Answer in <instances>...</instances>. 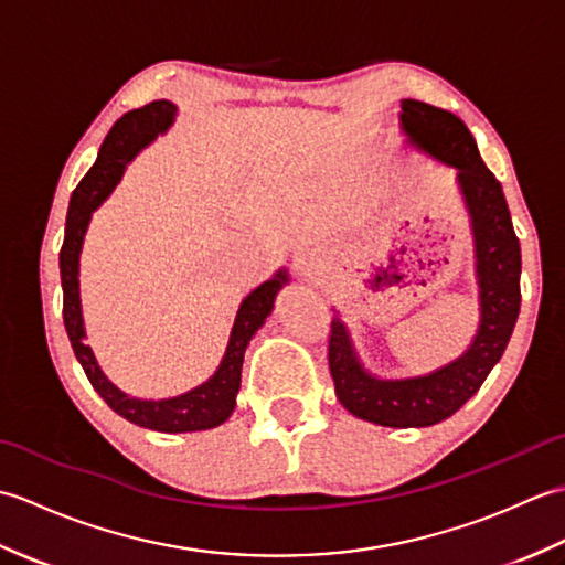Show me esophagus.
Masks as SVG:
<instances>
[{
  "mask_svg": "<svg viewBox=\"0 0 565 565\" xmlns=\"http://www.w3.org/2000/svg\"><path fill=\"white\" fill-rule=\"evenodd\" d=\"M298 267L301 269L313 267V255H310V252H301V255H298Z\"/></svg>",
  "mask_w": 565,
  "mask_h": 565,
  "instance_id": "34e87169",
  "label": "esophagus"
}]
</instances>
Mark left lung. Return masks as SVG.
Instances as JSON below:
<instances>
[{
	"mask_svg": "<svg viewBox=\"0 0 565 565\" xmlns=\"http://www.w3.org/2000/svg\"><path fill=\"white\" fill-rule=\"evenodd\" d=\"M401 109V124L413 146L459 170L476 237L481 328L466 354L435 374L379 381L359 366L344 326L332 320L328 362L334 393L352 415L383 427H429L476 395L505 352L520 316L522 255L502 186L461 118L417 99H403Z\"/></svg>",
	"mask_w": 565,
	"mask_h": 565,
	"instance_id": "1",
	"label": "left lung"
}]
</instances>
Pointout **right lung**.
I'll list each match as a JSON object with an SVG mask.
<instances>
[{"instance_id": "1", "label": "right lung", "mask_w": 565, "mask_h": 565, "mask_svg": "<svg viewBox=\"0 0 565 565\" xmlns=\"http://www.w3.org/2000/svg\"><path fill=\"white\" fill-rule=\"evenodd\" d=\"M177 114V106L172 102H152L142 109H134L124 114L109 136L102 142L99 158L92 164V170L84 174L77 189L72 191L70 209H67V223H65V239L60 247V281H63V320L67 338L72 342V350L79 359V364L87 374L89 383L97 391L104 403L111 407L114 413L126 417L128 423L158 429V431H196V429H211L215 425L225 423L231 413L235 411V395L239 391V371H243L245 350L252 340V334L262 328L264 318L271 313L276 291L281 289L286 281V274L279 271L271 276L269 281L259 284L243 303H239L235 326L231 332V342L218 371L203 383V386L189 391L184 395H177L170 401H138L128 398L126 393L118 391L114 383L102 374L94 359L92 350L82 342L84 328H82V308H79V249L84 231H87L92 211L111 194L118 179H121L126 164L134 160V154L146 148L148 142L167 130Z\"/></svg>"}]
</instances>
